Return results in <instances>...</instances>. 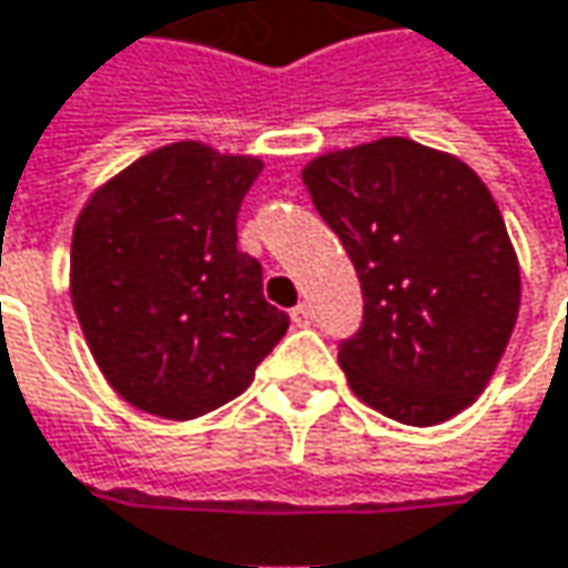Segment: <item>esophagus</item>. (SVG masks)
Instances as JSON below:
<instances>
[{"label":"esophagus","mask_w":568,"mask_h":568,"mask_svg":"<svg viewBox=\"0 0 568 568\" xmlns=\"http://www.w3.org/2000/svg\"><path fill=\"white\" fill-rule=\"evenodd\" d=\"M288 315H292V325H298V328H308V325H312V308H308L305 302H302V305H295Z\"/></svg>","instance_id":"obj_1"}]
</instances>
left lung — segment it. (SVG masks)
<instances>
[{
	"instance_id": "1",
	"label": "left lung",
	"mask_w": 568,
	"mask_h": 568,
	"mask_svg": "<svg viewBox=\"0 0 568 568\" xmlns=\"http://www.w3.org/2000/svg\"><path fill=\"white\" fill-rule=\"evenodd\" d=\"M302 181L364 292V322L337 347L351 389L406 426L471 406L520 312L517 253L485 181L399 135L318 155Z\"/></svg>"
}]
</instances>
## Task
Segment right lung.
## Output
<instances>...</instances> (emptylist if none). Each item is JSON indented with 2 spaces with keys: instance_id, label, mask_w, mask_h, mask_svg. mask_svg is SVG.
Returning <instances> with one entry per match:
<instances>
[{
  "instance_id": "1",
  "label": "right lung",
  "mask_w": 568,
  "mask_h": 568,
  "mask_svg": "<svg viewBox=\"0 0 568 568\" xmlns=\"http://www.w3.org/2000/svg\"><path fill=\"white\" fill-rule=\"evenodd\" d=\"M263 162L172 142L80 211L71 302L103 377L162 419H197L250 387L288 315L236 250V214Z\"/></svg>"
}]
</instances>
